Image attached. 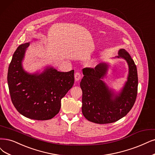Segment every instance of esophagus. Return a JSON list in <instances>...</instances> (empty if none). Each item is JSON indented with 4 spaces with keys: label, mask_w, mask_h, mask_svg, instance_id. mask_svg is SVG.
<instances>
[{
    "label": "esophagus",
    "mask_w": 155,
    "mask_h": 155,
    "mask_svg": "<svg viewBox=\"0 0 155 155\" xmlns=\"http://www.w3.org/2000/svg\"><path fill=\"white\" fill-rule=\"evenodd\" d=\"M81 78V74L80 72H76L74 73V80L75 81H78Z\"/></svg>",
    "instance_id": "obj_1"
}]
</instances>
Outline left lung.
<instances>
[{
  "instance_id": "obj_1",
  "label": "left lung",
  "mask_w": 155,
  "mask_h": 155,
  "mask_svg": "<svg viewBox=\"0 0 155 155\" xmlns=\"http://www.w3.org/2000/svg\"><path fill=\"white\" fill-rule=\"evenodd\" d=\"M116 57L127 61L129 68L127 81L117 94L103 81L108 71L107 63L101 62L94 68L82 70L84 76L80 84L82 91V111L84 116L91 122L97 124L116 122L127 115L135 102L138 87L136 65L124 49H120Z\"/></svg>"
}]
</instances>
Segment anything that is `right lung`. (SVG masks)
Returning a JSON list of instances; mask_svg holds the SVG:
<instances>
[{
	"instance_id": "add662e5",
	"label": "right lung",
	"mask_w": 155,
	"mask_h": 155,
	"mask_svg": "<svg viewBox=\"0 0 155 155\" xmlns=\"http://www.w3.org/2000/svg\"><path fill=\"white\" fill-rule=\"evenodd\" d=\"M30 43L20 45L13 55L8 68V83L11 99L24 116L48 120L59 113L61 99L74 84V70L60 72L47 67L41 73L30 74L22 67Z\"/></svg>"
}]
</instances>
